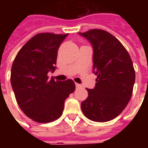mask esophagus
Segmentation results:
<instances>
[{"label":"esophagus","instance_id":"obj_1","mask_svg":"<svg viewBox=\"0 0 148 148\" xmlns=\"http://www.w3.org/2000/svg\"><path fill=\"white\" fill-rule=\"evenodd\" d=\"M75 86H76L77 88H81V87H82V85H80V84L78 83H75Z\"/></svg>","mask_w":148,"mask_h":148}]
</instances>
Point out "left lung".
<instances>
[{
  "label": "left lung",
  "mask_w": 148,
  "mask_h": 148,
  "mask_svg": "<svg viewBox=\"0 0 148 148\" xmlns=\"http://www.w3.org/2000/svg\"><path fill=\"white\" fill-rule=\"evenodd\" d=\"M93 46L94 89H86L88 97L81 104L88 119L106 122L121 113L129 102L136 74L130 55L119 40L101 29L81 33Z\"/></svg>",
  "instance_id": "1"
}]
</instances>
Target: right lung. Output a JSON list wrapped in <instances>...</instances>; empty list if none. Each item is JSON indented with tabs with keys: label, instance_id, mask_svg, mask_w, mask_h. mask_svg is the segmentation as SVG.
I'll return each instance as SVG.
<instances>
[{
	"label": "right lung",
	"instance_id": "obj_1",
	"mask_svg": "<svg viewBox=\"0 0 148 148\" xmlns=\"http://www.w3.org/2000/svg\"><path fill=\"white\" fill-rule=\"evenodd\" d=\"M67 34L39 33L19 51L11 69L15 97L27 117L49 123L62 114L65 100L75 90L74 81L49 79L55 71L58 50Z\"/></svg>",
	"mask_w": 148,
	"mask_h": 148
}]
</instances>
